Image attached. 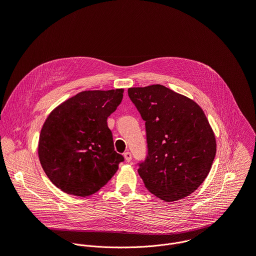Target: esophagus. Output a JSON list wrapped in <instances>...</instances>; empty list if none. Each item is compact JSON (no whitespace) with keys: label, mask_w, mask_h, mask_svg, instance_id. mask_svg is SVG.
Listing matches in <instances>:
<instances>
[{"label":"esophagus","mask_w":256,"mask_h":256,"mask_svg":"<svg viewBox=\"0 0 256 256\" xmlns=\"http://www.w3.org/2000/svg\"><path fill=\"white\" fill-rule=\"evenodd\" d=\"M124 159H126V162H130V161H132V154H130V152H126V153L124 154Z\"/></svg>","instance_id":"1"}]
</instances>
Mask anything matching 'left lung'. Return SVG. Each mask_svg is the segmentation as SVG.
<instances>
[{"label":"left lung","instance_id":"left-lung-1","mask_svg":"<svg viewBox=\"0 0 256 256\" xmlns=\"http://www.w3.org/2000/svg\"><path fill=\"white\" fill-rule=\"evenodd\" d=\"M128 92L146 122L148 156L138 169L146 188L165 202L188 196L208 176L216 150L202 109L163 85Z\"/></svg>","mask_w":256,"mask_h":256}]
</instances>
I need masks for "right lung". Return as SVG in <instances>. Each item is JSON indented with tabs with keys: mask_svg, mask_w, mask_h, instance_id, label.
<instances>
[{
	"mask_svg": "<svg viewBox=\"0 0 256 256\" xmlns=\"http://www.w3.org/2000/svg\"><path fill=\"white\" fill-rule=\"evenodd\" d=\"M122 96L124 89L83 91L56 106L46 120L38 157L46 176L64 192L91 196L118 171L124 157L114 151L107 118Z\"/></svg>",
	"mask_w": 256,
	"mask_h": 256,
	"instance_id": "right-lung-1",
	"label": "right lung"
}]
</instances>
